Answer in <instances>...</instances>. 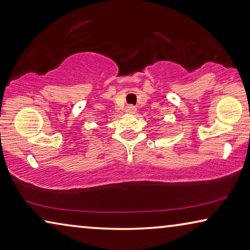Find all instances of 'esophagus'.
<instances>
[{
  "instance_id": "1",
  "label": "esophagus",
  "mask_w": 250,
  "mask_h": 250,
  "mask_svg": "<svg viewBox=\"0 0 250 250\" xmlns=\"http://www.w3.org/2000/svg\"><path fill=\"white\" fill-rule=\"evenodd\" d=\"M136 111H137V109H136V106H133V105H128L125 107V112H128V113H136Z\"/></svg>"
}]
</instances>
